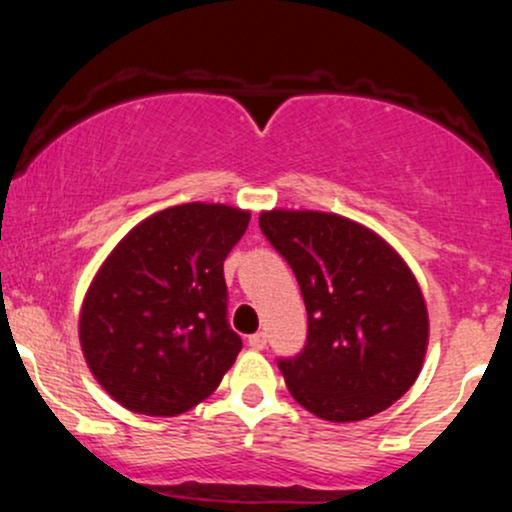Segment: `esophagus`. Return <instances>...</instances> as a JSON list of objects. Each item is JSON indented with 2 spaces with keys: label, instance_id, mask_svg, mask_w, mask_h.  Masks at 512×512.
Here are the masks:
<instances>
[{
  "label": "esophagus",
  "instance_id": "34e87169",
  "mask_svg": "<svg viewBox=\"0 0 512 512\" xmlns=\"http://www.w3.org/2000/svg\"><path fill=\"white\" fill-rule=\"evenodd\" d=\"M248 344H250L252 349H255V351H262L264 346H267V334H264V332L250 334V337H248Z\"/></svg>",
  "mask_w": 512,
  "mask_h": 512
}]
</instances>
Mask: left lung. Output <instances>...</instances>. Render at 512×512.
<instances>
[{"label":"left lung","instance_id":"obj_1","mask_svg":"<svg viewBox=\"0 0 512 512\" xmlns=\"http://www.w3.org/2000/svg\"><path fill=\"white\" fill-rule=\"evenodd\" d=\"M260 228L308 310L303 351L281 358L291 397L325 421H363L419 378L428 310L407 262L370 228L327 211L272 209Z\"/></svg>","mask_w":512,"mask_h":512}]
</instances>
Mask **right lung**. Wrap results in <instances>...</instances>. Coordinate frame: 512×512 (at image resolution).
I'll list each match as a JSON object with an SVG mask.
<instances>
[{"label": "right lung", "instance_id": "1", "mask_svg": "<svg viewBox=\"0 0 512 512\" xmlns=\"http://www.w3.org/2000/svg\"><path fill=\"white\" fill-rule=\"evenodd\" d=\"M250 211L190 202L132 228L93 276L79 342L93 378L137 414L175 416L207 399L243 342L226 320L223 260Z\"/></svg>", "mask_w": 512, "mask_h": 512}]
</instances>
